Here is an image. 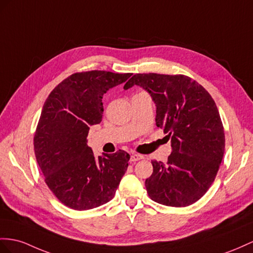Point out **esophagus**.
<instances>
[{
	"label": "esophagus",
	"instance_id": "esophagus-1",
	"mask_svg": "<svg viewBox=\"0 0 253 253\" xmlns=\"http://www.w3.org/2000/svg\"><path fill=\"white\" fill-rule=\"evenodd\" d=\"M141 159H144V156H142V155H139V154H133L130 157L131 163H135V161H139Z\"/></svg>",
	"mask_w": 253,
	"mask_h": 253
}]
</instances>
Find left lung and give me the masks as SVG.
Returning <instances> with one entry per match:
<instances>
[{
	"label": "left lung",
	"instance_id": "left-lung-1",
	"mask_svg": "<svg viewBox=\"0 0 253 253\" xmlns=\"http://www.w3.org/2000/svg\"><path fill=\"white\" fill-rule=\"evenodd\" d=\"M133 85L151 95L156 125L171 140L167 163L152 161L148 196L167 206L191 205L209 190L223 158L224 131L216 103L201 84L183 75L137 74L124 88Z\"/></svg>",
	"mask_w": 253,
	"mask_h": 253
}]
</instances>
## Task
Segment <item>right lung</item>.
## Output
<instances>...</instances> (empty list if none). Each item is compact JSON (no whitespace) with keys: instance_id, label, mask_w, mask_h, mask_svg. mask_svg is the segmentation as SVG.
<instances>
[{"instance_id":"add662e5","label":"right lung","mask_w":253,"mask_h":253,"mask_svg":"<svg viewBox=\"0 0 253 253\" xmlns=\"http://www.w3.org/2000/svg\"><path fill=\"white\" fill-rule=\"evenodd\" d=\"M131 74L77 73L63 80L42 107L34 137L37 164L49 189L70 209L87 211L112 200L124 175L125 151L95 157L89 127L102 119V97Z\"/></svg>"}]
</instances>
